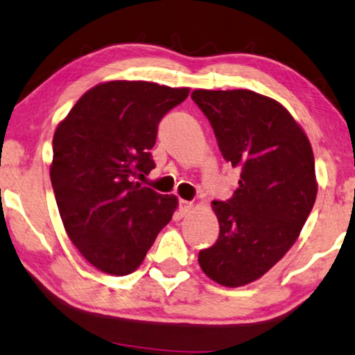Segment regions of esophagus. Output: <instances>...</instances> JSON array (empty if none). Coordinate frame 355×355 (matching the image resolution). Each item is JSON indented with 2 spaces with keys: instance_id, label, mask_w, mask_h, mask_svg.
<instances>
[{
  "instance_id": "1",
  "label": "esophagus",
  "mask_w": 355,
  "mask_h": 355,
  "mask_svg": "<svg viewBox=\"0 0 355 355\" xmlns=\"http://www.w3.org/2000/svg\"><path fill=\"white\" fill-rule=\"evenodd\" d=\"M192 208H193L192 201H187V200H181V201H179V211H181L184 216L189 214V212L192 211Z\"/></svg>"
}]
</instances>
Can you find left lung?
<instances>
[{"mask_svg":"<svg viewBox=\"0 0 355 355\" xmlns=\"http://www.w3.org/2000/svg\"><path fill=\"white\" fill-rule=\"evenodd\" d=\"M223 159L239 170L227 201H212L214 246L200 250L205 275L241 287L271 270L297 241L313 209L318 181L309 139L287 109L252 90H193Z\"/></svg>","mask_w":355,"mask_h":355,"instance_id":"obj_1","label":"left lung"}]
</instances>
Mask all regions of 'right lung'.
<instances>
[{
  "label": "right lung",
  "instance_id": "right-lung-1",
  "mask_svg": "<svg viewBox=\"0 0 355 355\" xmlns=\"http://www.w3.org/2000/svg\"><path fill=\"white\" fill-rule=\"evenodd\" d=\"M189 92L109 80L85 92L58 123L51 181L60 217L83 257L106 275L138 268L178 208L176 196L135 179L155 168L159 122Z\"/></svg>",
  "mask_w": 355,
  "mask_h": 355
}]
</instances>
